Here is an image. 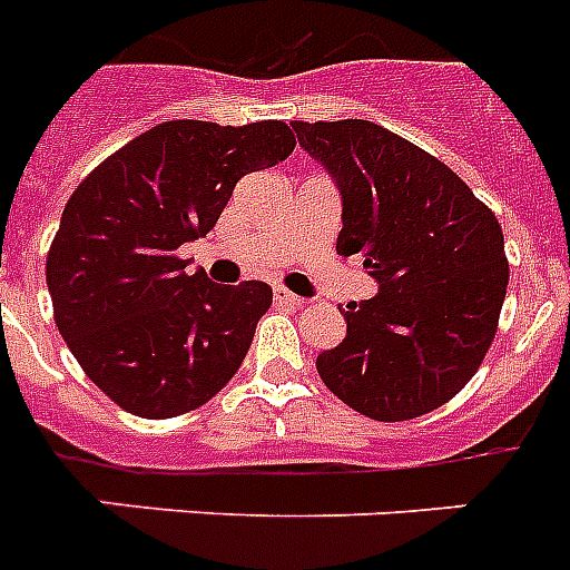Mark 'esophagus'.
<instances>
[{
	"mask_svg": "<svg viewBox=\"0 0 570 570\" xmlns=\"http://www.w3.org/2000/svg\"><path fill=\"white\" fill-rule=\"evenodd\" d=\"M275 301L277 304H284V307H304V304H307V301L301 298V295H295V293H289V289H286V286H275Z\"/></svg>",
	"mask_w": 570,
	"mask_h": 570,
	"instance_id": "obj_1",
	"label": "esophagus"
}]
</instances>
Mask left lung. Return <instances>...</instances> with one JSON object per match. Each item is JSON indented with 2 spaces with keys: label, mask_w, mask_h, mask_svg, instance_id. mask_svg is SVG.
<instances>
[{
  "label": "left lung",
  "mask_w": 570,
  "mask_h": 570,
  "mask_svg": "<svg viewBox=\"0 0 570 570\" xmlns=\"http://www.w3.org/2000/svg\"><path fill=\"white\" fill-rule=\"evenodd\" d=\"M342 196L336 254L363 257L377 295L348 304L322 351L327 390L374 421L448 404L498 333L510 263L494 213L442 160L365 119L293 122Z\"/></svg>",
  "instance_id": "left-lung-1"
}]
</instances>
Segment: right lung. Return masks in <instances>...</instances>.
I'll return each instance as SVG.
<instances>
[{"instance_id":"1","label":"right lung","mask_w":570,"mask_h":570,"mask_svg":"<svg viewBox=\"0 0 570 570\" xmlns=\"http://www.w3.org/2000/svg\"><path fill=\"white\" fill-rule=\"evenodd\" d=\"M293 149L281 119L239 128L173 119L125 142L69 196L46 284L60 336L114 404L173 419L237 374L272 286L187 275L178 248L219 222L243 175Z\"/></svg>"}]
</instances>
